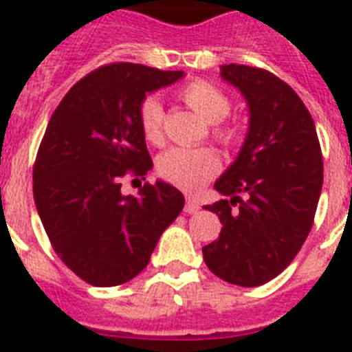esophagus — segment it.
<instances>
[{
  "label": "esophagus",
  "mask_w": 352,
  "mask_h": 352,
  "mask_svg": "<svg viewBox=\"0 0 352 352\" xmlns=\"http://www.w3.org/2000/svg\"><path fill=\"white\" fill-rule=\"evenodd\" d=\"M199 208H201V206H199V203L195 201V199L192 197L186 199V204H184V212H186V214H197Z\"/></svg>",
  "instance_id": "1"
}]
</instances>
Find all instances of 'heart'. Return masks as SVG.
Returning <instances> with one entry per match:
<instances>
[{"mask_svg":"<svg viewBox=\"0 0 352 352\" xmlns=\"http://www.w3.org/2000/svg\"><path fill=\"white\" fill-rule=\"evenodd\" d=\"M179 98L199 117L212 124L210 133L219 144L232 148L239 140V131L223 122L232 111L230 96L208 80L197 78L179 89ZM138 126L149 144L164 142V109L159 98L146 96L138 106ZM221 170L219 155L212 148H171L157 160V171L166 182L184 192H195L214 179Z\"/></svg>","mask_w":352,"mask_h":352,"instance_id":"obj_1","label":"heart"}]
</instances>
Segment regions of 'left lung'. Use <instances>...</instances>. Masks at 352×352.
<instances>
[{
    "label": "left lung",
    "mask_w": 352,
    "mask_h": 352,
    "mask_svg": "<svg viewBox=\"0 0 352 352\" xmlns=\"http://www.w3.org/2000/svg\"><path fill=\"white\" fill-rule=\"evenodd\" d=\"M221 76L245 95L250 127L235 162L215 182L230 199L204 206L223 228L203 256L217 278L257 287L289 267L314 225L322 148L305 104L276 74L230 63Z\"/></svg>",
    "instance_id": "1"
}]
</instances>
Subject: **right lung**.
Here are the masks:
<instances>
[{
    "label": "right lung",
    "mask_w": 352,
    "mask_h": 352,
    "mask_svg": "<svg viewBox=\"0 0 352 352\" xmlns=\"http://www.w3.org/2000/svg\"><path fill=\"white\" fill-rule=\"evenodd\" d=\"M182 71L107 63L69 89L47 124L32 168L34 203L56 256L85 283H127L149 263L162 232L182 212L171 184L146 182L122 195L124 177L151 168L138 106Z\"/></svg>",
    "instance_id": "1"
}]
</instances>
